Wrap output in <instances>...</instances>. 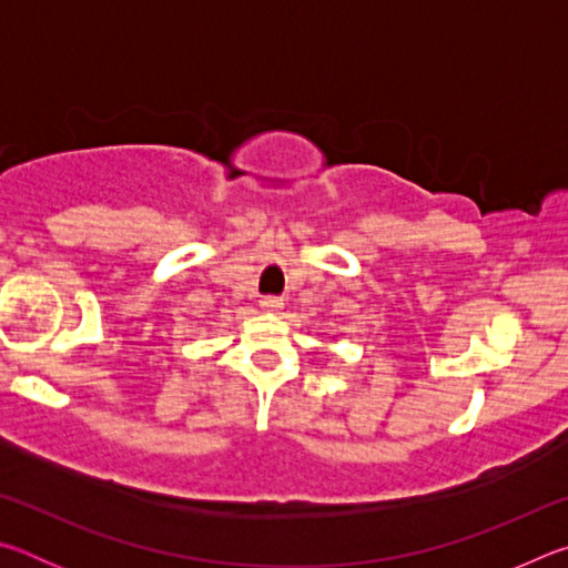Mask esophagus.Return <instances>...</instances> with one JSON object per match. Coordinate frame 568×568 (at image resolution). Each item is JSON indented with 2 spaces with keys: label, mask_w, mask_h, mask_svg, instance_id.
<instances>
[{
  "label": "esophagus",
  "mask_w": 568,
  "mask_h": 568,
  "mask_svg": "<svg viewBox=\"0 0 568 568\" xmlns=\"http://www.w3.org/2000/svg\"><path fill=\"white\" fill-rule=\"evenodd\" d=\"M261 307H263V311H267V313H277L283 307V301H281V297H275V295H263L261 297Z\"/></svg>",
  "instance_id": "esophagus-1"
}]
</instances>
